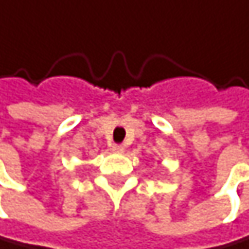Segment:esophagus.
<instances>
[{
    "instance_id": "esophagus-1",
    "label": "esophagus",
    "mask_w": 249,
    "mask_h": 249,
    "mask_svg": "<svg viewBox=\"0 0 249 249\" xmlns=\"http://www.w3.org/2000/svg\"><path fill=\"white\" fill-rule=\"evenodd\" d=\"M111 150L115 152V154H122L124 150V146L123 144H111Z\"/></svg>"
}]
</instances>
